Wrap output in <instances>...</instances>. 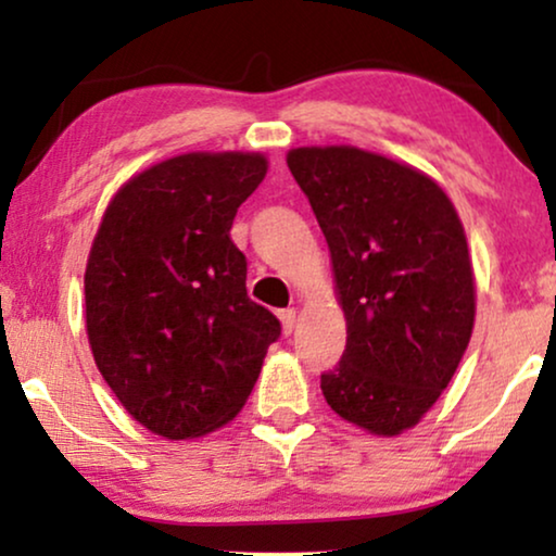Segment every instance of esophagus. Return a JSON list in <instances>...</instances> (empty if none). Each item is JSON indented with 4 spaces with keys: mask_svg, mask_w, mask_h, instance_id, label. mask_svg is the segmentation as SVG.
<instances>
[{
    "mask_svg": "<svg viewBox=\"0 0 556 556\" xmlns=\"http://www.w3.org/2000/svg\"><path fill=\"white\" fill-rule=\"evenodd\" d=\"M280 324H283V331L286 333H293V329H295V308H286V311H280Z\"/></svg>",
    "mask_w": 556,
    "mask_h": 556,
    "instance_id": "34e87169",
    "label": "esophagus"
}]
</instances>
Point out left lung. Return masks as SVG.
I'll return each instance as SVG.
<instances>
[{
    "instance_id": "1",
    "label": "left lung",
    "mask_w": 556,
    "mask_h": 556,
    "mask_svg": "<svg viewBox=\"0 0 556 556\" xmlns=\"http://www.w3.org/2000/svg\"><path fill=\"white\" fill-rule=\"evenodd\" d=\"M286 162L329 245L346 318L324 397L369 435H400L440 400L473 333L476 278L458 212L435 179L375 151L299 147Z\"/></svg>"
}]
</instances>
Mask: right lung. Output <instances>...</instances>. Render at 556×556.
<instances>
[{"instance_id":"obj_1","label":"right lung","mask_w":556,"mask_h":556,"mask_svg":"<svg viewBox=\"0 0 556 556\" xmlns=\"http://www.w3.org/2000/svg\"><path fill=\"white\" fill-rule=\"evenodd\" d=\"M265 174L261 151H187L126 179L103 212L83 278L88 344L154 435L194 440L230 422L278 339L230 240Z\"/></svg>"}]
</instances>
